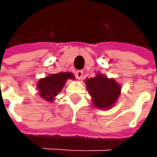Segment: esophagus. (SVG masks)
I'll use <instances>...</instances> for the list:
<instances>
[{"label": "esophagus", "mask_w": 157, "mask_h": 157, "mask_svg": "<svg viewBox=\"0 0 157 157\" xmlns=\"http://www.w3.org/2000/svg\"><path fill=\"white\" fill-rule=\"evenodd\" d=\"M75 75L78 79H81L82 76H83V71H76Z\"/></svg>", "instance_id": "1"}]
</instances>
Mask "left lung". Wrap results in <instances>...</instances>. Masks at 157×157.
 I'll return each instance as SVG.
<instances>
[{
    "label": "left lung",
    "mask_w": 157,
    "mask_h": 157,
    "mask_svg": "<svg viewBox=\"0 0 157 157\" xmlns=\"http://www.w3.org/2000/svg\"><path fill=\"white\" fill-rule=\"evenodd\" d=\"M86 85L93 104L100 109L112 107L117 101L121 90V86L113 78H108L100 73L86 79Z\"/></svg>",
    "instance_id": "8db88e82"
}]
</instances>
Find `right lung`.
Returning <instances> with one entry per match:
<instances>
[{"label":"right lung","mask_w":157,"mask_h":157,"mask_svg":"<svg viewBox=\"0 0 157 157\" xmlns=\"http://www.w3.org/2000/svg\"><path fill=\"white\" fill-rule=\"evenodd\" d=\"M69 78H75L71 72H59L41 78L36 85L39 95L44 100L52 102L58 93L61 92L66 80Z\"/></svg>","instance_id":"1"}]
</instances>
